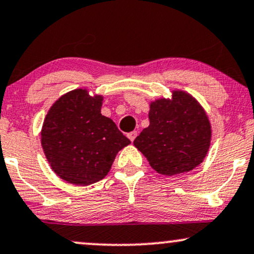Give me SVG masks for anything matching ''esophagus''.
I'll list each match as a JSON object with an SVG mask.
<instances>
[{
  "mask_svg": "<svg viewBox=\"0 0 254 254\" xmlns=\"http://www.w3.org/2000/svg\"><path fill=\"white\" fill-rule=\"evenodd\" d=\"M136 135H137V132H135V130H134V132H130V133H128V134H127L128 139H129L130 141H132V142L134 141V139H135Z\"/></svg>",
  "mask_w": 254,
  "mask_h": 254,
  "instance_id": "1",
  "label": "esophagus"
}]
</instances>
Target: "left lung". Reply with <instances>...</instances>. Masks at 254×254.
Here are the masks:
<instances>
[{
  "label": "left lung",
  "instance_id": "8db88e82",
  "mask_svg": "<svg viewBox=\"0 0 254 254\" xmlns=\"http://www.w3.org/2000/svg\"><path fill=\"white\" fill-rule=\"evenodd\" d=\"M149 126L134 140L153 170L178 175L194 170L207 155L212 139L208 115L185 90L149 102Z\"/></svg>",
  "mask_w": 254,
  "mask_h": 254
}]
</instances>
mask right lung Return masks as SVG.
Listing matches in <instances>:
<instances>
[{"mask_svg": "<svg viewBox=\"0 0 254 254\" xmlns=\"http://www.w3.org/2000/svg\"><path fill=\"white\" fill-rule=\"evenodd\" d=\"M103 96L87 88L64 94L53 103L41 129V145L58 177L76 186L98 183L118 152L130 143L112 119L101 114Z\"/></svg>", "mask_w": 254, "mask_h": 254, "instance_id": "right-lung-1", "label": "right lung"}]
</instances>
